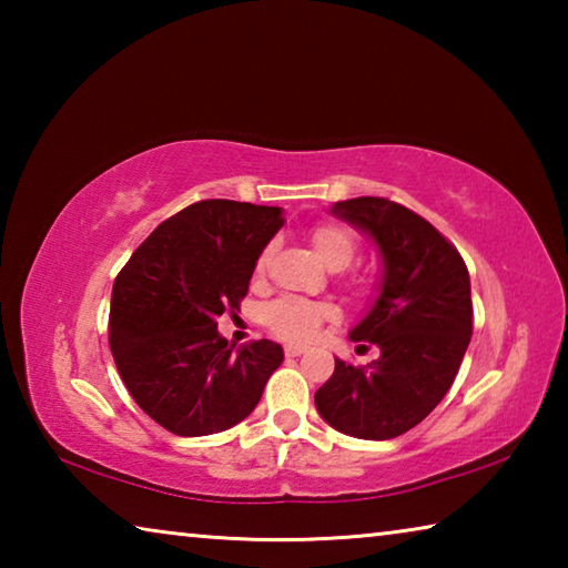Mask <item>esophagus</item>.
<instances>
[{
  "label": "esophagus",
  "instance_id": "1",
  "mask_svg": "<svg viewBox=\"0 0 568 568\" xmlns=\"http://www.w3.org/2000/svg\"><path fill=\"white\" fill-rule=\"evenodd\" d=\"M303 353H305L303 345H297V343L285 345V355H287V358H297V355H303Z\"/></svg>",
  "mask_w": 568,
  "mask_h": 568
}]
</instances>
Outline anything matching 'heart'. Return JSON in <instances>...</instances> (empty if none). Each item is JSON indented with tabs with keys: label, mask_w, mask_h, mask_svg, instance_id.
<instances>
[{
	"label": "heart",
	"mask_w": 568,
	"mask_h": 568,
	"mask_svg": "<svg viewBox=\"0 0 568 568\" xmlns=\"http://www.w3.org/2000/svg\"><path fill=\"white\" fill-rule=\"evenodd\" d=\"M313 247L318 253L321 261L331 267V271H343L353 263L355 253H358V243H355V235L348 227L325 223L313 230ZM273 247L267 245L261 257H257L255 273L263 275L267 261H271ZM335 318V307L328 303H313V301H301V297H281V301L271 303L263 311V323L265 328L275 333L277 338L305 343L313 341L315 335L328 321Z\"/></svg>",
	"instance_id": "obj_1"
}]
</instances>
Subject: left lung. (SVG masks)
I'll list each match as a JSON object with an SVG mask.
<instances>
[{"mask_svg": "<svg viewBox=\"0 0 568 568\" xmlns=\"http://www.w3.org/2000/svg\"><path fill=\"white\" fill-rule=\"evenodd\" d=\"M331 213L371 235L383 257L376 303L351 331L381 355L365 368L335 358L315 408L345 436L388 440L418 426L456 378L474 333L468 271L428 220L393 200L353 197Z\"/></svg>", "mask_w": 568, "mask_h": 568, "instance_id": "obj_1", "label": "left lung"}]
</instances>
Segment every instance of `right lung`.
Returning a JSON list of instances; mask_svg holds the SVG:
<instances>
[{
	"instance_id": "1",
	"label": "right lung",
	"mask_w": 568,
	"mask_h": 568,
	"mask_svg": "<svg viewBox=\"0 0 568 568\" xmlns=\"http://www.w3.org/2000/svg\"><path fill=\"white\" fill-rule=\"evenodd\" d=\"M281 227V207L200 200L152 230L114 277L112 358L134 403L170 434L233 428L283 363L273 341L235 351L217 333Z\"/></svg>"
}]
</instances>
